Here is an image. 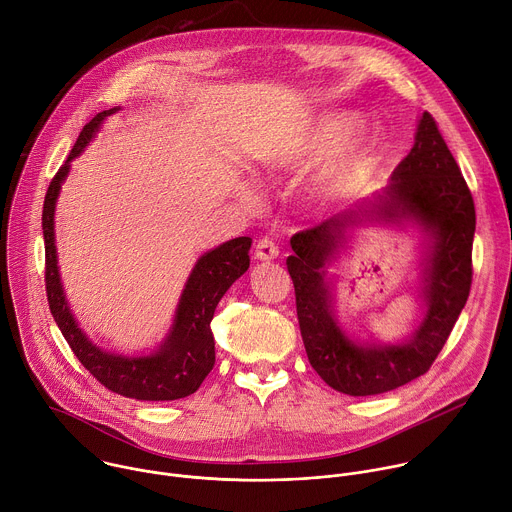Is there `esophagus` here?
<instances>
[{
  "instance_id": "obj_1",
  "label": "esophagus",
  "mask_w": 512,
  "mask_h": 512,
  "mask_svg": "<svg viewBox=\"0 0 512 512\" xmlns=\"http://www.w3.org/2000/svg\"><path fill=\"white\" fill-rule=\"evenodd\" d=\"M279 255V247L271 239H259L255 245V257L259 261H273Z\"/></svg>"
}]
</instances>
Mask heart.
Instances as JSON below:
<instances>
[{"mask_svg": "<svg viewBox=\"0 0 512 512\" xmlns=\"http://www.w3.org/2000/svg\"><path fill=\"white\" fill-rule=\"evenodd\" d=\"M362 119L354 113H330L308 125L287 148L275 158L273 166H304L330 158L346 144L334 160L314 178L310 198L318 208L338 206L358 194L362 184L373 174L381 154L383 135L377 129L362 131Z\"/></svg>", "mask_w": 512, "mask_h": 512, "instance_id": "obj_1", "label": "heart"}]
</instances>
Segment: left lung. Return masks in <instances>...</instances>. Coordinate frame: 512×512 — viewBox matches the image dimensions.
I'll return each mask as SVG.
<instances>
[{"instance_id":"left-lung-1","label":"left lung","mask_w":512,"mask_h":512,"mask_svg":"<svg viewBox=\"0 0 512 512\" xmlns=\"http://www.w3.org/2000/svg\"><path fill=\"white\" fill-rule=\"evenodd\" d=\"M364 224H413L424 237L420 297L422 320L401 343L385 345L348 335L333 312V281L327 269L347 248L351 231ZM476 210L468 184L425 111L415 143L391 174V182L322 225L291 237L298 320L314 371L332 389L367 397L393 391L429 371L444 348L472 283Z\"/></svg>"}]
</instances>
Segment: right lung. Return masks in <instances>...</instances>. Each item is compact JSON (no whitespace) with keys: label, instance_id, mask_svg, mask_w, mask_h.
Returning <instances> with one entry per match:
<instances>
[{"label":"right lung","instance_id":"add662e5","mask_svg":"<svg viewBox=\"0 0 512 512\" xmlns=\"http://www.w3.org/2000/svg\"><path fill=\"white\" fill-rule=\"evenodd\" d=\"M119 109L121 107L101 111L83 127L68 160L48 186L42 210L48 306L72 352L109 391L137 401H176L192 395L214 367V336L210 322L227 289L249 269L251 239H231L206 251L196 261L182 289L172 326L154 352L127 356L105 350L89 340L68 306L60 281L54 212L60 188L70 172V162L85 152L103 121Z\"/></svg>","mask_w":512,"mask_h":512}]
</instances>
